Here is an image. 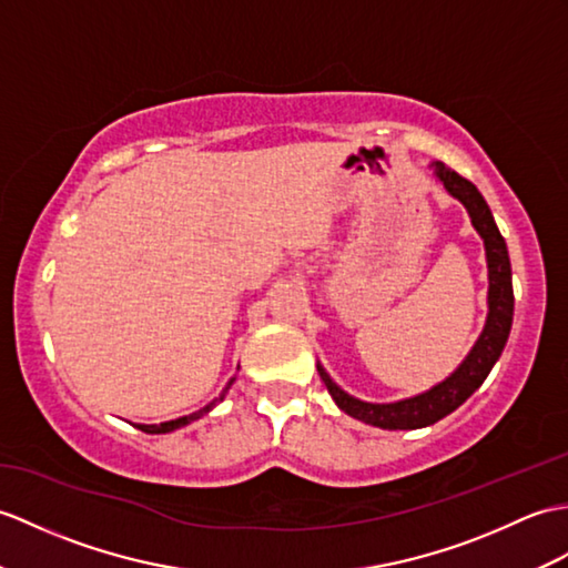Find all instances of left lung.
I'll use <instances>...</instances> for the list:
<instances>
[{
    "label": "left lung",
    "instance_id": "obj_1",
    "mask_svg": "<svg viewBox=\"0 0 568 568\" xmlns=\"http://www.w3.org/2000/svg\"><path fill=\"white\" fill-rule=\"evenodd\" d=\"M430 169L435 179L445 186V191L467 207L474 230H477L484 240L486 266H489V314H486L484 332L479 334L477 344L471 346L467 358L459 363L457 371L450 377L438 382L435 387H430L428 392H420L416 397L408 399L389 404H371L355 399L348 392L341 389L336 382L328 377L324 367L316 363V371H320V377L324 379L328 394H332V399L336 402L341 412L363 420V424H371L385 430L426 428L435 424V420L445 418L447 414H453L459 404H465L471 394L481 387V382L491 373V367L500 358V353H504L513 324L510 258L506 240L496 227L489 205H486L484 195L477 191V186L459 176L450 166H445L443 162H433Z\"/></svg>",
    "mask_w": 568,
    "mask_h": 568
}]
</instances>
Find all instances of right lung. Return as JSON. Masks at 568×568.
<instances>
[{"instance_id":"obj_1","label":"right lung","mask_w":568,"mask_h":568,"mask_svg":"<svg viewBox=\"0 0 568 568\" xmlns=\"http://www.w3.org/2000/svg\"><path fill=\"white\" fill-rule=\"evenodd\" d=\"M232 382H234V377L227 382V387H224L222 389V394H220V397L215 399V402H222L224 399V394H227V389L232 387ZM215 402L213 404H207L205 408H201V412H195V414H189V416H181V418H174V420H166V424H160V426H144V424H138V428L140 430H144V433H171V430H176V428H181V426H189L191 424V420H195V418H201V416H205L207 412H210V408H213L215 406Z\"/></svg>"}]
</instances>
